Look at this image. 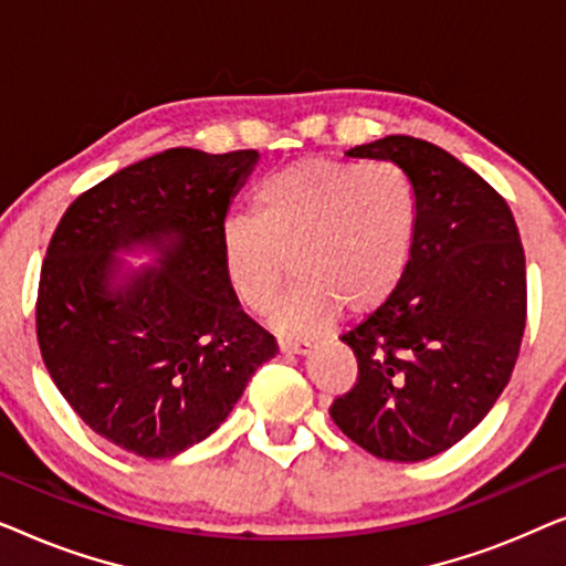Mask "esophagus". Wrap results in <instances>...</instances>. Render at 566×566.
<instances>
[{
	"label": "esophagus",
	"mask_w": 566,
	"mask_h": 566,
	"mask_svg": "<svg viewBox=\"0 0 566 566\" xmlns=\"http://www.w3.org/2000/svg\"><path fill=\"white\" fill-rule=\"evenodd\" d=\"M312 350H314V345L304 343V339H296V343H293V339H281L283 355H308Z\"/></svg>",
	"instance_id": "obj_1"
}]
</instances>
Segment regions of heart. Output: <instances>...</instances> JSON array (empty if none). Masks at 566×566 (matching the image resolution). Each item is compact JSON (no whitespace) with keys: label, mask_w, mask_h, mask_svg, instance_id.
Masks as SVG:
<instances>
[{"label":"heart","mask_w":566,"mask_h":566,"mask_svg":"<svg viewBox=\"0 0 566 566\" xmlns=\"http://www.w3.org/2000/svg\"><path fill=\"white\" fill-rule=\"evenodd\" d=\"M417 231V192L394 161L304 159L252 192V219L219 231L229 291L252 314L275 306L289 260L298 289L273 314L285 335H314L345 308L363 316L405 277Z\"/></svg>","instance_id":"obj_1"}]
</instances>
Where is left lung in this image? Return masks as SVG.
<instances>
[{"label":"left lung","instance_id":"8db88e82","mask_svg":"<svg viewBox=\"0 0 566 566\" xmlns=\"http://www.w3.org/2000/svg\"><path fill=\"white\" fill-rule=\"evenodd\" d=\"M417 192V231L389 301L345 332L358 381L329 415L386 461H424L476 428L513 374L525 329V254L505 198L451 154L412 136L355 146Z\"/></svg>","mask_w":566,"mask_h":566}]
</instances>
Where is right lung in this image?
Wrapping results in <instances>:
<instances>
[{
  "instance_id": "add662e5",
  "label": "right lung",
  "mask_w": 566,
  "mask_h": 566,
  "mask_svg": "<svg viewBox=\"0 0 566 566\" xmlns=\"http://www.w3.org/2000/svg\"><path fill=\"white\" fill-rule=\"evenodd\" d=\"M254 149H167L82 192L41 268L35 332L45 368L87 424L142 459H172L227 420L277 353L221 270L219 231ZM159 269L122 273L120 249Z\"/></svg>"
}]
</instances>
